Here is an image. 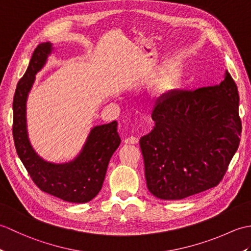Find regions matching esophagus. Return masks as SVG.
Masks as SVG:
<instances>
[{
    "mask_svg": "<svg viewBox=\"0 0 251 251\" xmlns=\"http://www.w3.org/2000/svg\"><path fill=\"white\" fill-rule=\"evenodd\" d=\"M124 142L126 143V145H137V143L139 142V138L135 137V136H130L128 138H126Z\"/></svg>",
    "mask_w": 251,
    "mask_h": 251,
    "instance_id": "esophagus-1",
    "label": "esophagus"
}]
</instances>
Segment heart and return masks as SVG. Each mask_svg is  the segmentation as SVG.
Segmentation results:
<instances>
[{"instance_id":"1","label":"heart","mask_w":251,"mask_h":251,"mask_svg":"<svg viewBox=\"0 0 251 251\" xmlns=\"http://www.w3.org/2000/svg\"><path fill=\"white\" fill-rule=\"evenodd\" d=\"M178 83V74L173 71L165 72L163 75L158 78L155 85V92L158 96L167 95L176 87Z\"/></svg>"}]
</instances>
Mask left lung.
Returning <instances> with one entry per match:
<instances>
[{
  "mask_svg": "<svg viewBox=\"0 0 251 251\" xmlns=\"http://www.w3.org/2000/svg\"><path fill=\"white\" fill-rule=\"evenodd\" d=\"M238 102L228 72L217 86L176 92L157 101L155 126L139 141L154 196L181 200L220 183L241 141Z\"/></svg>",
  "mask_w": 251,
  "mask_h": 251,
  "instance_id": "8db88e82",
  "label": "left lung"
}]
</instances>
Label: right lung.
<instances>
[{"label": "right lung", "mask_w": 251, "mask_h": 251, "mask_svg": "<svg viewBox=\"0 0 251 251\" xmlns=\"http://www.w3.org/2000/svg\"><path fill=\"white\" fill-rule=\"evenodd\" d=\"M50 46V43H42L36 47L28 69L16 87L13 101L15 148L32 181L41 191L66 201L87 202L102 188L110 158L121 143L117 122L95 127L82 153L72 163L55 165L37 156L26 135L25 100L34 75L51 50Z\"/></svg>", "instance_id": "1"}]
</instances>
